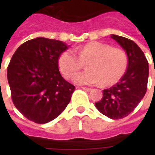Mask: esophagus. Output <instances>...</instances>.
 <instances>
[{"label": "esophagus", "instance_id": "34e87169", "mask_svg": "<svg viewBox=\"0 0 155 155\" xmlns=\"http://www.w3.org/2000/svg\"><path fill=\"white\" fill-rule=\"evenodd\" d=\"M80 88L83 90H85V91H87V92H89V91H91V90H92L91 88H90V87H81Z\"/></svg>", "mask_w": 155, "mask_h": 155}]
</instances>
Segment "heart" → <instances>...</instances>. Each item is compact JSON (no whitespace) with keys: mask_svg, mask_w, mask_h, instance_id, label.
<instances>
[{"mask_svg":"<svg viewBox=\"0 0 155 155\" xmlns=\"http://www.w3.org/2000/svg\"><path fill=\"white\" fill-rule=\"evenodd\" d=\"M74 51H65L58 58V67L67 79L72 78L87 63V70L74 77L77 84H113L125 74L128 64L125 52L101 42H92Z\"/></svg>","mask_w":155,"mask_h":155,"instance_id":"1","label":"heart"}]
</instances>
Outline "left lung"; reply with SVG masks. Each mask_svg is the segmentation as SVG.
<instances>
[{
  "label": "left lung",
  "instance_id": "left-lung-1",
  "mask_svg": "<svg viewBox=\"0 0 155 155\" xmlns=\"http://www.w3.org/2000/svg\"><path fill=\"white\" fill-rule=\"evenodd\" d=\"M125 50L128 56V67L125 75L113 87L103 90V97L95 103L98 110L111 119L127 117L144 97L147 89L149 65L146 56L134 41L112 35Z\"/></svg>",
  "mask_w": 155,
  "mask_h": 155
}]
</instances>
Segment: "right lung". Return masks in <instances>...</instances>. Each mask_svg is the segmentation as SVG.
Wrapping results in <instances>:
<instances>
[{
    "label": "right lung",
    "mask_w": 155,
    "mask_h": 155,
    "mask_svg": "<svg viewBox=\"0 0 155 155\" xmlns=\"http://www.w3.org/2000/svg\"><path fill=\"white\" fill-rule=\"evenodd\" d=\"M62 41L36 38L13 54L7 77L13 104L28 120L45 124L66 108L75 86L58 70V58L68 49Z\"/></svg>",
    "instance_id": "obj_1"
}]
</instances>
